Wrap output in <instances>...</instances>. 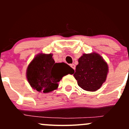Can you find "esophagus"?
<instances>
[{
    "label": "esophagus",
    "mask_w": 129,
    "mask_h": 129,
    "mask_svg": "<svg viewBox=\"0 0 129 129\" xmlns=\"http://www.w3.org/2000/svg\"><path fill=\"white\" fill-rule=\"evenodd\" d=\"M70 67L73 70H75V69H76V66H75V64H70Z\"/></svg>",
    "instance_id": "obj_1"
}]
</instances>
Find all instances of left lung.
I'll return each mask as SVG.
<instances>
[{"mask_svg":"<svg viewBox=\"0 0 129 129\" xmlns=\"http://www.w3.org/2000/svg\"><path fill=\"white\" fill-rule=\"evenodd\" d=\"M78 62L74 74L78 85L86 91L98 90L107 78V63L95 53L83 54L78 59Z\"/></svg>","mask_w":129,"mask_h":129,"instance_id":"left-lung-1","label":"left lung"}]
</instances>
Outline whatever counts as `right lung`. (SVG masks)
Instances as JSON below:
<instances>
[{
    "mask_svg": "<svg viewBox=\"0 0 129 129\" xmlns=\"http://www.w3.org/2000/svg\"><path fill=\"white\" fill-rule=\"evenodd\" d=\"M51 54H38L26 70V77L32 88L39 92L49 93L56 90L58 82L74 70L64 62L55 63Z\"/></svg>",
    "mask_w": 129,
    "mask_h": 129,
    "instance_id": "obj_1",
    "label": "right lung"
}]
</instances>
